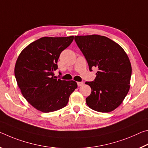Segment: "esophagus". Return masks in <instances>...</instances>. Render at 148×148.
Wrapping results in <instances>:
<instances>
[{
    "label": "esophagus",
    "mask_w": 148,
    "mask_h": 148,
    "mask_svg": "<svg viewBox=\"0 0 148 148\" xmlns=\"http://www.w3.org/2000/svg\"><path fill=\"white\" fill-rule=\"evenodd\" d=\"M83 82H77V85H78V86H81L82 85H83Z\"/></svg>",
    "instance_id": "obj_1"
}]
</instances>
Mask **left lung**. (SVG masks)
<instances>
[{"mask_svg": "<svg viewBox=\"0 0 148 148\" xmlns=\"http://www.w3.org/2000/svg\"><path fill=\"white\" fill-rule=\"evenodd\" d=\"M75 40L90 71L94 67L98 69L94 81L85 83L92 90L86 98L87 106L98 112H111L122 103L130 89L132 67L127 53L104 36H75Z\"/></svg>", "mask_w": 148, "mask_h": 148, "instance_id": "8db88e82", "label": "left lung"}]
</instances>
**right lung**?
<instances>
[{
	"label": "right lung",
	"mask_w": 148,
	"mask_h": 148,
	"mask_svg": "<svg viewBox=\"0 0 148 148\" xmlns=\"http://www.w3.org/2000/svg\"><path fill=\"white\" fill-rule=\"evenodd\" d=\"M73 38L42 37L27 46L17 59L14 74L18 86L25 100L38 111L48 113L64 108L77 88L75 81L54 76L60 54Z\"/></svg>",
	"instance_id": "1"
}]
</instances>
